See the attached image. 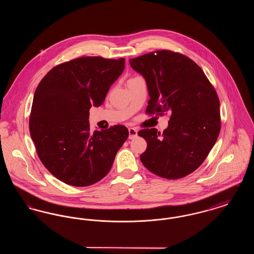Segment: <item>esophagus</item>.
Returning a JSON list of instances; mask_svg holds the SVG:
<instances>
[{"instance_id": "esophagus-1", "label": "esophagus", "mask_w": 254, "mask_h": 254, "mask_svg": "<svg viewBox=\"0 0 254 254\" xmlns=\"http://www.w3.org/2000/svg\"><path fill=\"white\" fill-rule=\"evenodd\" d=\"M128 133H129V136H128V138L129 139H134L135 137H137V129L136 128H133V127H130V128H128Z\"/></svg>"}]
</instances>
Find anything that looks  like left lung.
I'll return each instance as SVG.
<instances>
[{
    "label": "left lung",
    "mask_w": 254,
    "mask_h": 254,
    "mask_svg": "<svg viewBox=\"0 0 254 254\" xmlns=\"http://www.w3.org/2000/svg\"><path fill=\"white\" fill-rule=\"evenodd\" d=\"M145 78L150 97L145 112L170 113L164 132H138L147 143L140 159L150 172L167 179L183 178L205 161L217 140L220 102L204 71L187 56L158 50L129 60Z\"/></svg>",
    "instance_id": "1"
}]
</instances>
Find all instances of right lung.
Returning <instances> with one entry per match:
<instances>
[{"mask_svg":"<svg viewBox=\"0 0 254 254\" xmlns=\"http://www.w3.org/2000/svg\"><path fill=\"white\" fill-rule=\"evenodd\" d=\"M125 69V59L82 57L56 65L40 82L33 97L29 131L43 165L73 187L102 180L128 137L117 125L90 131L91 107H100Z\"/></svg>","mask_w":254,"mask_h":254,"instance_id":"1","label":"right lung"}]
</instances>
